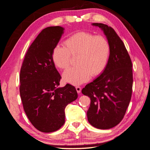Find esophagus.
<instances>
[{
	"label": "esophagus",
	"mask_w": 150,
	"mask_h": 150,
	"mask_svg": "<svg viewBox=\"0 0 150 150\" xmlns=\"http://www.w3.org/2000/svg\"><path fill=\"white\" fill-rule=\"evenodd\" d=\"M76 89L77 92H78V94H79V93H81V87H79V86H76Z\"/></svg>",
	"instance_id": "34e87169"
}]
</instances>
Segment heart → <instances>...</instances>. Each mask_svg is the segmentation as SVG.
Instances as JSON below:
<instances>
[{
  "instance_id": "b5f03b06",
  "label": "heart",
  "mask_w": 150,
  "mask_h": 150,
  "mask_svg": "<svg viewBox=\"0 0 150 150\" xmlns=\"http://www.w3.org/2000/svg\"><path fill=\"white\" fill-rule=\"evenodd\" d=\"M64 46L57 45L52 53V61L58 68L66 69L70 64L71 55L77 56L75 67L63 73L66 83L79 85L91 77L100 75L106 69L110 56L111 47L108 39L86 32L72 34L64 42Z\"/></svg>"
}]
</instances>
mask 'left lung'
I'll return each instance as SVG.
<instances>
[{
    "instance_id": "obj_1",
    "label": "left lung",
    "mask_w": 150,
    "mask_h": 150,
    "mask_svg": "<svg viewBox=\"0 0 150 150\" xmlns=\"http://www.w3.org/2000/svg\"><path fill=\"white\" fill-rule=\"evenodd\" d=\"M100 28L111 47L106 69L82 89L91 99L87 111L89 123L95 128L108 129L118 125L129 104L133 87L132 62L123 42L111 27L93 23Z\"/></svg>"
}]
</instances>
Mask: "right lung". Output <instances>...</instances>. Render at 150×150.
<instances>
[{
	"label": "right lung",
	"mask_w": 150,
	"mask_h": 150,
	"mask_svg": "<svg viewBox=\"0 0 150 150\" xmlns=\"http://www.w3.org/2000/svg\"><path fill=\"white\" fill-rule=\"evenodd\" d=\"M64 28L43 29L28 49L20 72V95L24 110L35 128L43 133L59 129L65 122V108L75 101L74 86L59 87L61 75L52 61V53Z\"/></svg>",
	"instance_id": "right-lung-1"
}]
</instances>
